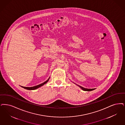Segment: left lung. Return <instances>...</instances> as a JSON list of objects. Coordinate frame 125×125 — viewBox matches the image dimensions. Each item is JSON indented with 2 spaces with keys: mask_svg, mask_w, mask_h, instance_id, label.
<instances>
[{
  "mask_svg": "<svg viewBox=\"0 0 125 125\" xmlns=\"http://www.w3.org/2000/svg\"><path fill=\"white\" fill-rule=\"evenodd\" d=\"M80 87L82 90H84V91H91L92 90L95 89H86V88H84V87H83L82 86H80Z\"/></svg>",
  "mask_w": 125,
  "mask_h": 125,
  "instance_id": "8db88e82",
  "label": "left lung"
}]
</instances>
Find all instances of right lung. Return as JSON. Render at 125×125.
<instances>
[{
  "label": "right lung",
  "mask_w": 125,
  "mask_h": 125,
  "mask_svg": "<svg viewBox=\"0 0 125 125\" xmlns=\"http://www.w3.org/2000/svg\"><path fill=\"white\" fill-rule=\"evenodd\" d=\"M49 79H48V80L45 81L44 82V83H41V84H40V85H36V86H32V87H24V86H22V87H23V88H25V89H27V90H35V89H37L38 88L40 87V86H42L43 85H44V84H45V83H46L48 82V81L49 80Z\"/></svg>",
  "instance_id": "obj_1"
}]
</instances>
